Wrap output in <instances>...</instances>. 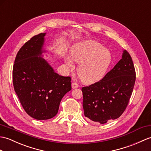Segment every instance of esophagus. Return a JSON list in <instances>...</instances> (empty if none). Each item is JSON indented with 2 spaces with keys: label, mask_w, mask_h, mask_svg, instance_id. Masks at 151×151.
<instances>
[{
  "label": "esophagus",
  "mask_w": 151,
  "mask_h": 151,
  "mask_svg": "<svg viewBox=\"0 0 151 151\" xmlns=\"http://www.w3.org/2000/svg\"><path fill=\"white\" fill-rule=\"evenodd\" d=\"M79 86H78V84H77V83H76V82H73L72 83V88L74 89H76L77 87H78Z\"/></svg>",
  "instance_id": "esophagus-1"
}]
</instances>
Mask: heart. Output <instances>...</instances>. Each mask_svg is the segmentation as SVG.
<instances>
[{
    "instance_id": "heart-1",
    "label": "heart",
    "mask_w": 151,
    "mask_h": 151,
    "mask_svg": "<svg viewBox=\"0 0 151 151\" xmlns=\"http://www.w3.org/2000/svg\"><path fill=\"white\" fill-rule=\"evenodd\" d=\"M69 56L64 57L65 65L73 67V59L78 63L77 73L80 80L87 83L99 81L106 75L112 62V55L102 45L94 40H86L75 45Z\"/></svg>"
}]
</instances>
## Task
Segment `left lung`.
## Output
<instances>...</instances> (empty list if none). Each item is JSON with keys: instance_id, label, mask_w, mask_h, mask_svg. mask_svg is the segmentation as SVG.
<instances>
[{"instance_id": "8db88e82", "label": "left lung", "mask_w": 151, "mask_h": 151, "mask_svg": "<svg viewBox=\"0 0 151 151\" xmlns=\"http://www.w3.org/2000/svg\"><path fill=\"white\" fill-rule=\"evenodd\" d=\"M135 80L131 57L123 50L122 59L103 79L82 87L85 116L101 124L120 117L127 106Z\"/></svg>"}]
</instances>
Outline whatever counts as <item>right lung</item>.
I'll use <instances>...</instances> for the list:
<instances>
[{"label":"right lung","instance_id":"add662e5","mask_svg":"<svg viewBox=\"0 0 151 151\" xmlns=\"http://www.w3.org/2000/svg\"><path fill=\"white\" fill-rule=\"evenodd\" d=\"M38 34L27 41L17 53L13 68L14 89L24 109L36 120L52 118L60 103L71 90V78L59 75L44 57V37Z\"/></svg>","mask_w":151,"mask_h":151}]
</instances>
